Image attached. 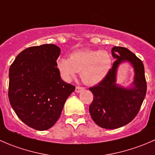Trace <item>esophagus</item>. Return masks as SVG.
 <instances>
[{
  "label": "esophagus",
  "mask_w": 155,
  "mask_h": 155,
  "mask_svg": "<svg viewBox=\"0 0 155 155\" xmlns=\"http://www.w3.org/2000/svg\"><path fill=\"white\" fill-rule=\"evenodd\" d=\"M85 90V87H81V86H76V89H75V91L77 92V93H79V92H81L82 91Z\"/></svg>",
  "instance_id": "34e87169"
}]
</instances>
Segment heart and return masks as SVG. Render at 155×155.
I'll use <instances>...</instances> for the list:
<instances>
[{
    "instance_id": "b5f03b06",
    "label": "heart",
    "mask_w": 155,
    "mask_h": 155,
    "mask_svg": "<svg viewBox=\"0 0 155 155\" xmlns=\"http://www.w3.org/2000/svg\"><path fill=\"white\" fill-rule=\"evenodd\" d=\"M111 64V57L107 51L83 49L72 53L70 59L59 58L58 68L66 79L74 77L78 72L81 73V77L85 84L96 85L107 76Z\"/></svg>"
}]
</instances>
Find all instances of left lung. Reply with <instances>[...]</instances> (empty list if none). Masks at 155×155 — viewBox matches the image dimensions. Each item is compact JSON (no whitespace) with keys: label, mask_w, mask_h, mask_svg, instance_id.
<instances>
[{"label":"left lung","mask_w":155,"mask_h":155,"mask_svg":"<svg viewBox=\"0 0 155 155\" xmlns=\"http://www.w3.org/2000/svg\"><path fill=\"white\" fill-rule=\"evenodd\" d=\"M112 54L116 60L104 79L97 85L89 87L94 95L89 106V112L93 121L106 129H116L130 122L138 114L146 94L143 61L127 48L115 46ZM128 61L134 69L135 76L133 87H120L115 84L118 65Z\"/></svg>","instance_id":"obj_1"}]
</instances>
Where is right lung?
Listing matches in <instances>:
<instances>
[{"label":"right lung","instance_id":"obj_1","mask_svg":"<svg viewBox=\"0 0 155 155\" xmlns=\"http://www.w3.org/2000/svg\"><path fill=\"white\" fill-rule=\"evenodd\" d=\"M60 54L54 44L31 46L20 52L10 68L11 107L25 124L37 130L55 124L75 90L61 78L56 61Z\"/></svg>","mask_w":155,"mask_h":155}]
</instances>
